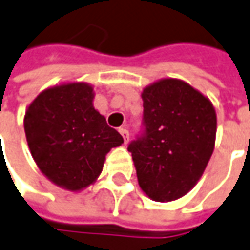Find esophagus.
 <instances>
[{
	"mask_svg": "<svg viewBox=\"0 0 250 250\" xmlns=\"http://www.w3.org/2000/svg\"><path fill=\"white\" fill-rule=\"evenodd\" d=\"M119 132H120V135L123 137V139H125V144H128V141H130V132H128V130H125V128H119Z\"/></svg>",
	"mask_w": 250,
	"mask_h": 250,
	"instance_id": "esophagus-1",
	"label": "esophagus"
}]
</instances>
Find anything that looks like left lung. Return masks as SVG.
<instances>
[{
    "label": "left lung",
    "instance_id": "8db88e82",
    "mask_svg": "<svg viewBox=\"0 0 250 250\" xmlns=\"http://www.w3.org/2000/svg\"><path fill=\"white\" fill-rule=\"evenodd\" d=\"M141 96L145 132L127 149L142 191L153 201H174L203 176L215 147L216 112L208 97L181 79H160Z\"/></svg>",
    "mask_w": 250,
    "mask_h": 250
}]
</instances>
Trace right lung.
<instances>
[{
	"label": "right lung",
	"mask_w": 250,
	"mask_h": 250,
	"mask_svg": "<svg viewBox=\"0 0 250 250\" xmlns=\"http://www.w3.org/2000/svg\"><path fill=\"white\" fill-rule=\"evenodd\" d=\"M94 90L84 82L43 90L24 115L27 144L41 172L69 191L96 182L105 156L123 137L93 106Z\"/></svg>",
	"instance_id": "add662e5"
}]
</instances>
